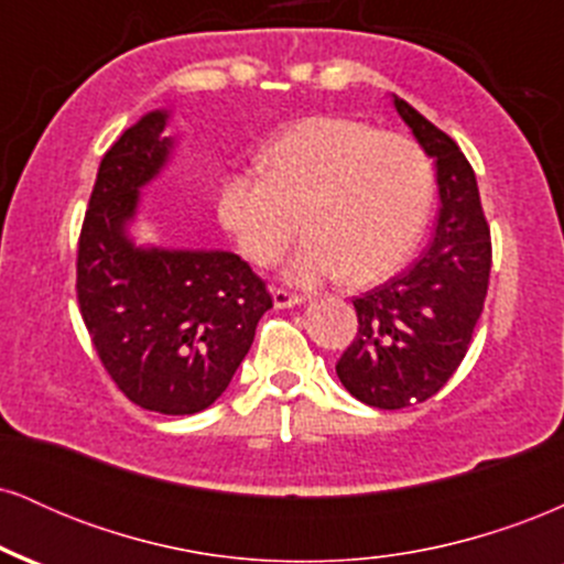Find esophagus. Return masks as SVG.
Wrapping results in <instances>:
<instances>
[{"instance_id":"obj_1","label":"esophagus","mask_w":564,"mask_h":564,"mask_svg":"<svg viewBox=\"0 0 564 564\" xmlns=\"http://www.w3.org/2000/svg\"><path fill=\"white\" fill-rule=\"evenodd\" d=\"M304 302V296L300 294H291L286 289H273V304L278 310H286V307H300Z\"/></svg>"}]
</instances>
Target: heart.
<instances>
[{
  "label": "heart",
  "instance_id": "heart-1",
  "mask_svg": "<svg viewBox=\"0 0 564 564\" xmlns=\"http://www.w3.org/2000/svg\"><path fill=\"white\" fill-rule=\"evenodd\" d=\"M262 172H232L217 217L254 264H273L302 228L286 264L291 283L387 278L411 257L432 204V166L405 134L347 116H310L270 140Z\"/></svg>",
  "mask_w": 564,
  "mask_h": 564
}]
</instances>
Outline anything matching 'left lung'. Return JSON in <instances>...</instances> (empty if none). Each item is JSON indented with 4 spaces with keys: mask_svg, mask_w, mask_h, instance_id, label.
<instances>
[{
    "mask_svg": "<svg viewBox=\"0 0 564 564\" xmlns=\"http://www.w3.org/2000/svg\"><path fill=\"white\" fill-rule=\"evenodd\" d=\"M394 111L435 159L440 212L435 238L403 275L352 300L358 336L336 364L360 403L398 411L440 392L467 355L490 278V228L462 148L403 97Z\"/></svg>",
    "mask_w": 564,
    "mask_h": 564,
    "instance_id": "left-lung-1",
    "label": "left lung"
}]
</instances>
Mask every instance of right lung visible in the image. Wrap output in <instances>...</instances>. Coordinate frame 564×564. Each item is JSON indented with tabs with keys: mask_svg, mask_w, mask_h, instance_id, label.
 <instances>
[{
	"mask_svg": "<svg viewBox=\"0 0 564 564\" xmlns=\"http://www.w3.org/2000/svg\"><path fill=\"white\" fill-rule=\"evenodd\" d=\"M170 111H148L108 148L76 262L82 318L102 366L145 411L185 416L228 390L270 307L232 251L142 246L129 232L140 191L170 164Z\"/></svg>",
	"mask_w": 564,
	"mask_h": 564,
	"instance_id": "add662e5",
	"label": "right lung"
}]
</instances>
